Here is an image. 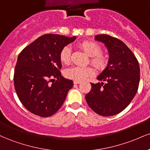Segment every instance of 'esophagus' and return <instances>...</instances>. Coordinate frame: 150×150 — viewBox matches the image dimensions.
<instances>
[{"label": "esophagus", "mask_w": 150, "mask_h": 150, "mask_svg": "<svg viewBox=\"0 0 150 150\" xmlns=\"http://www.w3.org/2000/svg\"><path fill=\"white\" fill-rule=\"evenodd\" d=\"M81 82V81H78V80H74L73 81V83L75 84V85H78V84H80Z\"/></svg>", "instance_id": "34e87169"}]
</instances>
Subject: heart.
<instances>
[{"label": "heart", "mask_w": 150, "mask_h": 150, "mask_svg": "<svg viewBox=\"0 0 150 150\" xmlns=\"http://www.w3.org/2000/svg\"><path fill=\"white\" fill-rule=\"evenodd\" d=\"M80 47L90 56V63L98 70H104L108 65V59L101 53L100 46L92 41H84L79 44ZM60 60L64 64H69L71 60V49L65 46L60 52ZM94 70L92 67L74 66L65 70V75L67 78L81 81L92 76Z\"/></svg>", "instance_id": "b5f03b06"}]
</instances>
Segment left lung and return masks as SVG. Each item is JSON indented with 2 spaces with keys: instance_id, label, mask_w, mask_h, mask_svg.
I'll list each match as a JSON object with an SVG mask.
<instances>
[{
  "instance_id": "left-lung-1",
  "label": "left lung",
  "mask_w": 150,
  "mask_h": 150,
  "mask_svg": "<svg viewBox=\"0 0 150 150\" xmlns=\"http://www.w3.org/2000/svg\"><path fill=\"white\" fill-rule=\"evenodd\" d=\"M96 40L106 45L109 53L108 64L97 80L91 83L85 96L88 106L97 114L111 116L123 111L131 102L140 83V65L132 51L122 41L107 34H99Z\"/></svg>"
}]
</instances>
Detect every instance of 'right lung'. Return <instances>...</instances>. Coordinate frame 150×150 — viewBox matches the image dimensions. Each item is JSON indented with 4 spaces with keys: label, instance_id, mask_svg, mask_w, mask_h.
<instances>
[{
    "label": "right lung",
    "instance_id": "obj_1",
    "mask_svg": "<svg viewBox=\"0 0 150 150\" xmlns=\"http://www.w3.org/2000/svg\"><path fill=\"white\" fill-rule=\"evenodd\" d=\"M75 39L44 34L20 53L13 77L15 89L30 112L46 118L62 106L73 82L61 76L60 52Z\"/></svg>",
    "mask_w": 150,
    "mask_h": 150
}]
</instances>
